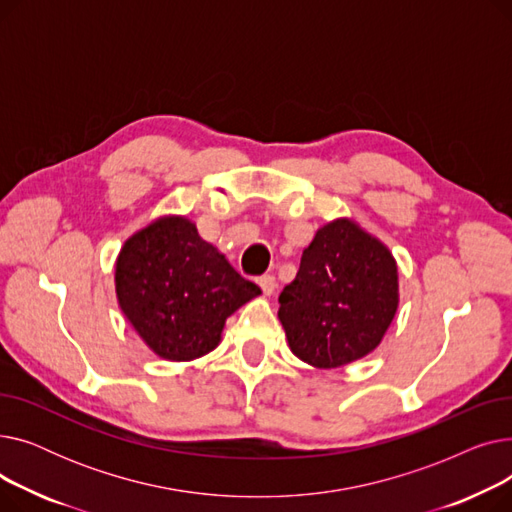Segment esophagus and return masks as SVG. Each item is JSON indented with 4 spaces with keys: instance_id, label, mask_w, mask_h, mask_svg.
Returning a JSON list of instances; mask_svg holds the SVG:
<instances>
[{
    "instance_id": "34e87169",
    "label": "esophagus",
    "mask_w": 512,
    "mask_h": 512,
    "mask_svg": "<svg viewBox=\"0 0 512 512\" xmlns=\"http://www.w3.org/2000/svg\"><path fill=\"white\" fill-rule=\"evenodd\" d=\"M257 282H259V286H261V290H263L265 297H272V294H274V292H276V288H278V282H276V278H274L272 274H265V276H261Z\"/></svg>"
}]
</instances>
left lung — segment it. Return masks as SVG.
<instances>
[{
	"label": "left lung",
	"instance_id": "obj_1",
	"mask_svg": "<svg viewBox=\"0 0 512 512\" xmlns=\"http://www.w3.org/2000/svg\"><path fill=\"white\" fill-rule=\"evenodd\" d=\"M398 303L392 251L353 218H336L303 251L297 278L280 292L278 317L294 357L336 369L380 346Z\"/></svg>",
	"mask_w": 512,
	"mask_h": 512
}]
</instances>
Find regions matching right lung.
<instances>
[{"instance_id":"right-lung-1","label":"right lung","mask_w":512,"mask_h":512,"mask_svg":"<svg viewBox=\"0 0 512 512\" xmlns=\"http://www.w3.org/2000/svg\"><path fill=\"white\" fill-rule=\"evenodd\" d=\"M116 299L153 355L195 361L222 342L226 319L259 297L186 215H159L130 234L116 257Z\"/></svg>"}]
</instances>
